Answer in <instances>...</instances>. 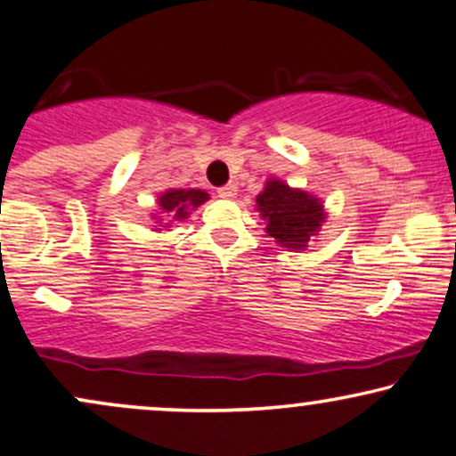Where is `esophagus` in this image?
<instances>
[{
    "label": "esophagus",
    "mask_w": 456,
    "mask_h": 456,
    "mask_svg": "<svg viewBox=\"0 0 456 456\" xmlns=\"http://www.w3.org/2000/svg\"><path fill=\"white\" fill-rule=\"evenodd\" d=\"M238 195V184H224L218 189V197H223V200H233V197Z\"/></svg>",
    "instance_id": "esophagus-1"
}]
</instances>
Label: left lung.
I'll return each instance as SVG.
<instances>
[{
    "instance_id": "1",
    "label": "left lung",
    "mask_w": 456,
    "mask_h": 456,
    "mask_svg": "<svg viewBox=\"0 0 456 456\" xmlns=\"http://www.w3.org/2000/svg\"><path fill=\"white\" fill-rule=\"evenodd\" d=\"M256 212L265 221V233L273 242L293 252L305 250L316 242L322 223L327 221L321 197L304 189H293L281 178H267L256 195Z\"/></svg>"
}]
</instances>
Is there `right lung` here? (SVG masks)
Here are the masks:
<instances>
[{"label":"right lung","mask_w":456,"mask_h":456,"mask_svg":"<svg viewBox=\"0 0 456 456\" xmlns=\"http://www.w3.org/2000/svg\"><path fill=\"white\" fill-rule=\"evenodd\" d=\"M210 195L201 189H167L157 197L155 212H151L152 232H169L175 223H183L191 216V212L204 206Z\"/></svg>","instance_id":"add662e5"}]
</instances>
